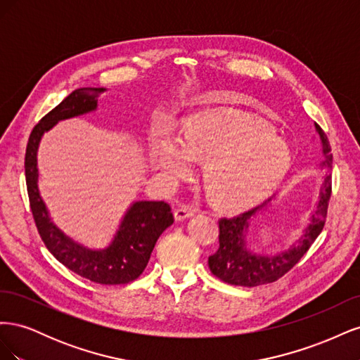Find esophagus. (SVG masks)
Returning <instances> with one entry per match:
<instances>
[{"mask_svg":"<svg viewBox=\"0 0 360 360\" xmlns=\"http://www.w3.org/2000/svg\"><path fill=\"white\" fill-rule=\"evenodd\" d=\"M195 213H197V210L191 209V207H179V209L174 210V219L180 222L184 219H189V217H192Z\"/></svg>","mask_w":360,"mask_h":360,"instance_id":"esophagus-1","label":"esophagus"}]
</instances>
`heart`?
<instances>
[{"label":"heart","mask_w":360,"mask_h":360,"mask_svg":"<svg viewBox=\"0 0 360 360\" xmlns=\"http://www.w3.org/2000/svg\"><path fill=\"white\" fill-rule=\"evenodd\" d=\"M195 159H205L204 188L221 209L257 202L285 176L290 148L269 124L246 114L207 110L188 118L183 139L162 132L151 144V163L162 177L183 179Z\"/></svg>","instance_id":"b5f03b06"}]
</instances>
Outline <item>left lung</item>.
I'll return each mask as SVG.
<instances>
[{
	"label": "left lung",
	"mask_w": 360,
	"mask_h": 360,
	"mask_svg": "<svg viewBox=\"0 0 360 360\" xmlns=\"http://www.w3.org/2000/svg\"><path fill=\"white\" fill-rule=\"evenodd\" d=\"M315 130L321 141V151L324 160L320 163V169H324V181L319 193V202L311 214L309 224L303 230V234L299 240L294 242L288 249L282 250L275 255L255 254L246 246V234L250 226V221L259 212L267 209L266 201L255 209L249 210L231 219L219 221V249L209 257V267L212 274L221 281L231 285L240 287H257L263 284L275 282L281 276H284L292 266L299 263V259L307 254L315 238H317L323 230L328 214V205L332 193V155L329 139L323 132V129L315 123Z\"/></svg>",
	"instance_id": "1"
}]
</instances>
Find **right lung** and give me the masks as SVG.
I'll return each mask as SVG.
<instances>
[{"label":"right lung","instance_id":"right-lung-1","mask_svg":"<svg viewBox=\"0 0 360 360\" xmlns=\"http://www.w3.org/2000/svg\"><path fill=\"white\" fill-rule=\"evenodd\" d=\"M106 89H78L43 117L32 129L25 153V179L32 216L49 252L61 264L96 284H129L143 274L159 236L174 222L165 201H135L126 210L112 242L102 249L86 248L64 234L51 221L39 191L37 151L43 134L61 120L79 117L97 110V97Z\"/></svg>","mask_w":360,"mask_h":360}]
</instances>
